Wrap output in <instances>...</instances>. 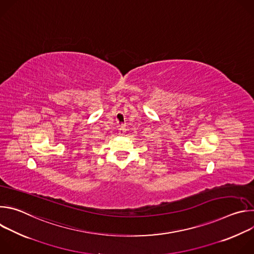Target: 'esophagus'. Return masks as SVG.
I'll list each match as a JSON object with an SVG mask.
<instances>
[{
	"label": "esophagus",
	"instance_id": "34e87169",
	"mask_svg": "<svg viewBox=\"0 0 254 254\" xmlns=\"http://www.w3.org/2000/svg\"><path fill=\"white\" fill-rule=\"evenodd\" d=\"M126 131H127L126 127H125L124 125L120 126V127H119V133H120V134H122V135H124V134L126 133Z\"/></svg>",
	"mask_w": 254,
	"mask_h": 254
}]
</instances>
